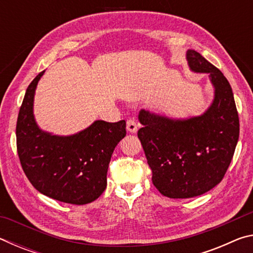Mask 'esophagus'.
<instances>
[{"label":"esophagus","mask_w":253,"mask_h":253,"mask_svg":"<svg viewBox=\"0 0 253 253\" xmlns=\"http://www.w3.org/2000/svg\"><path fill=\"white\" fill-rule=\"evenodd\" d=\"M126 128H127L128 131L132 132V134H135L137 129H138V125H137L134 119H128L127 124H126Z\"/></svg>","instance_id":"1"}]
</instances>
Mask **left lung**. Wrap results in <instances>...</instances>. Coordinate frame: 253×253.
I'll return each instance as SVG.
<instances>
[{"instance_id": "obj_1", "label": "left lung", "mask_w": 253, "mask_h": 253, "mask_svg": "<svg viewBox=\"0 0 253 253\" xmlns=\"http://www.w3.org/2000/svg\"><path fill=\"white\" fill-rule=\"evenodd\" d=\"M190 70L208 74L214 95L198 116L169 117L140 109L138 130L153 184L169 199L202 195L219 184L239 139V116L232 88L223 74L194 50L186 51Z\"/></svg>"}]
</instances>
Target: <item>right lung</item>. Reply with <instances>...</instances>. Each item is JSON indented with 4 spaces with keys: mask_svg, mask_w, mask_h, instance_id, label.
Returning a JSON list of instances; mask_svg holds the SVG:
<instances>
[{
    "mask_svg": "<svg viewBox=\"0 0 253 253\" xmlns=\"http://www.w3.org/2000/svg\"><path fill=\"white\" fill-rule=\"evenodd\" d=\"M44 71L29 84L19 111L16 146L21 165L29 181L43 195L63 203H91L107 186L110 158L126 136V122L95 121L67 136L41 129L33 106Z\"/></svg>",
    "mask_w": 253,
    "mask_h": 253,
    "instance_id": "1",
    "label": "right lung"
}]
</instances>
